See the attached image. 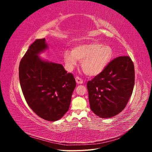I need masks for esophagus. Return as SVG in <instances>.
Listing matches in <instances>:
<instances>
[{
  "label": "esophagus",
  "mask_w": 152,
  "mask_h": 152,
  "mask_svg": "<svg viewBox=\"0 0 152 152\" xmlns=\"http://www.w3.org/2000/svg\"><path fill=\"white\" fill-rule=\"evenodd\" d=\"M75 80H76V82H77L78 84H83V80H82V79H80V78L79 77H75Z\"/></svg>",
  "instance_id": "1"
}]
</instances>
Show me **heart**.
<instances>
[{"mask_svg": "<svg viewBox=\"0 0 152 152\" xmlns=\"http://www.w3.org/2000/svg\"><path fill=\"white\" fill-rule=\"evenodd\" d=\"M64 60L69 70L82 62V70L87 75L95 77L99 75L108 66L113 56L112 48L108 45L98 42H91L79 45L71 50L64 53Z\"/></svg>", "mask_w": 152, "mask_h": 152, "instance_id": "heart-1", "label": "heart"}]
</instances>
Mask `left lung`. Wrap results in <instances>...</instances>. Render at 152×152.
Listing matches in <instances>:
<instances>
[{
	"instance_id": "8db88e82",
	"label": "left lung",
	"mask_w": 152,
	"mask_h": 152,
	"mask_svg": "<svg viewBox=\"0 0 152 152\" xmlns=\"http://www.w3.org/2000/svg\"><path fill=\"white\" fill-rule=\"evenodd\" d=\"M134 66L129 56L110 62L87 84L91 110L101 118L117 115L126 107L134 85Z\"/></svg>"
}]
</instances>
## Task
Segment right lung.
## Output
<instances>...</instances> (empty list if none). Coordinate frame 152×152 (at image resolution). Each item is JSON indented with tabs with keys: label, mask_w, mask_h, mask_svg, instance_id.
<instances>
[{
	"label": "right lung",
	"mask_w": 152,
	"mask_h": 152,
	"mask_svg": "<svg viewBox=\"0 0 152 152\" xmlns=\"http://www.w3.org/2000/svg\"><path fill=\"white\" fill-rule=\"evenodd\" d=\"M48 49L45 39L36 40L30 45L20 61L19 79L30 108L42 118L54 122L68 110L76 82L61 64L39 57Z\"/></svg>",
	"instance_id": "right-lung-1"
}]
</instances>
